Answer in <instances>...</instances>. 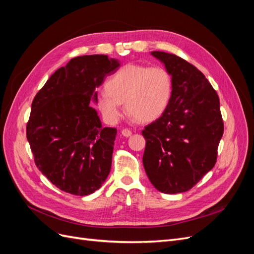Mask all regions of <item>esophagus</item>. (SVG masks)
<instances>
[{
    "mask_svg": "<svg viewBox=\"0 0 254 254\" xmlns=\"http://www.w3.org/2000/svg\"><path fill=\"white\" fill-rule=\"evenodd\" d=\"M132 134V132L131 131H130V130L129 129H123L122 130V135H124V136H126V137H129L130 135H131Z\"/></svg>",
    "mask_w": 254,
    "mask_h": 254,
    "instance_id": "1",
    "label": "esophagus"
}]
</instances>
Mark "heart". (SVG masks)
Listing matches in <instances>:
<instances>
[{
    "mask_svg": "<svg viewBox=\"0 0 254 254\" xmlns=\"http://www.w3.org/2000/svg\"><path fill=\"white\" fill-rule=\"evenodd\" d=\"M172 74L162 66L129 64L106 82V92L96 97L97 108L107 122L121 117V104L139 123H151L166 111L173 95Z\"/></svg>",
    "mask_w": 254,
    "mask_h": 254,
    "instance_id": "b5f03b06",
    "label": "heart"
}]
</instances>
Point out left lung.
<instances>
[{"label":"left lung","instance_id":"obj_1","mask_svg":"<svg viewBox=\"0 0 254 254\" xmlns=\"http://www.w3.org/2000/svg\"><path fill=\"white\" fill-rule=\"evenodd\" d=\"M173 77L166 111L142 131L143 165L149 181L165 194L193 188L214 167L224 134L219 97L196 66L174 54L151 52Z\"/></svg>","mask_w":254,"mask_h":254}]
</instances>
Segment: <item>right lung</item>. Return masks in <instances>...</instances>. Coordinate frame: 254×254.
Instances as JSON below:
<instances>
[{"label":"right lung","instance_id":"right-lung-1","mask_svg":"<svg viewBox=\"0 0 254 254\" xmlns=\"http://www.w3.org/2000/svg\"><path fill=\"white\" fill-rule=\"evenodd\" d=\"M119 60L107 55L75 57L36 94L26 136L39 171L59 190L87 196L102 187L112 163L117 129L103 127L90 102Z\"/></svg>","mask_w":254,"mask_h":254}]
</instances>
